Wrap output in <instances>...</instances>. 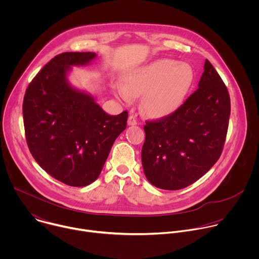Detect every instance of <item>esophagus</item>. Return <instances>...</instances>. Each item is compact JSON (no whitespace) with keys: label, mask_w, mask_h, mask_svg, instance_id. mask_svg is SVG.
<instances>
[{"label":"esophagus","mask_w":259,"mask_h":259,"mask_svg":"<svg viewBox=\"0 0 259 259\" xmlns=\"http://www.w3.org/2000/svg\"><path fill=\"white\" fill-rule=\"evenodd\" d=\"M136 124H137L136 118L134 116H129V118H128V125L129 126H134Z\"/></svg>","instance_id":"esophagus-1"}]
</instances>
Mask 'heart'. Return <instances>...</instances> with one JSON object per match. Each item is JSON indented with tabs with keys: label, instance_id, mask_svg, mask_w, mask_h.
<instances>
[{
	"label": "heart",
	"instance_id": "b5f03b06",
	"mask_svg": "<svg viewBox=\"0 0 259 259\" xmlns=\"http://www.w3.org/2000/svg\"><path fill=\"white\" fill-rule=\"evenodd\" d=\"M194 80L195 71L189 63L161 58L132 69L118 86V93L127 102L142 95L143 112L151 118L161 119L182 105Z\"/></svg>",
	"mask_w": 259,
	"mask_h": 259
}]
</instances>
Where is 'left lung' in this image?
<instances>
[{
	"label": "left lung",
	"instance_id": "left-lung-1",
	"mask_svg": "<svg viewBox=\"0 0 259 259\" xmlns=\"http://www.w3.org/2000/svg\"><path fill=\"white\" fill-rule=\"evenodd\" d=\"M230 115L228 89L206 59L198 89L175 113L144 126L141 162L146 179L167 191L200 179L223 153Z\"/></svg>",
	"mask_w": 259,
	"mask_h": 259
}]
</instances>
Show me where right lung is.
<instances>
[{
	"instance_id": "add662e5",
	"label": "right lung",
	"mask_w": 259,
	"mask_h": 259,
	"mask_svg": "<svg viewBox=\"0 0 259 259\" xmlns=\"http://www.w3.org/2000/svg\"><path fill=\"white\" fill-rule=\"evenodd\" d=\"M94 52L52 58L28 85L22 105L28 149L48 174L82 188L100 175L110 149L126 129L128 113L109 116L87 91L68 81L71 66H85Z\"/></svg>"
}]
</instances>
